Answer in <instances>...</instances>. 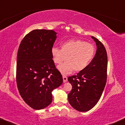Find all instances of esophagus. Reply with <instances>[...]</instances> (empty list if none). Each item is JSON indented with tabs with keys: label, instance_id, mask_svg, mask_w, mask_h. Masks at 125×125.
<instances>
[{
	"label": "esophagus",
	"instance_id": "34e87169",
	"mask_svg": "<svg viewBox=\"0 0 125 125\" xmlns=\"http://www.w3.org/2000/svg\"><path fill=\"white\" fill-rule=\"evenodd\" d=\"M62 78H63V82H64V83H66V82L68 81V77L66 76H65V75H63Z\"/></svg>",
	"mask_w": 125,
	"mask_h": 125
}]
</instances>
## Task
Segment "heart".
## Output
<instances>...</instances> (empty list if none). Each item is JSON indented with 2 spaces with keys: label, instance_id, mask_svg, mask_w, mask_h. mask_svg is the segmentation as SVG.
Wrapping results in <instances>:
<instances>
[{
  "label": "heart",
  "instance_id": "b5f03b06",
  "mask_svg": "<svg viewBox=\"0 0 125 125\" xmlns=\"http://www.w3.org/2000/svg\"><path fill=\"white\" fill-rule=\"evenodd\" d=\"M95 49L93 44L81 40H72L64 42L61 49L57 47L51 50L53 60L56 64H60L66 59L68 62L59 66L62 74L83 71L93 60Z\"/></svg>",
  "mask_w": 125,
  "mask_h": 125
}]
</instances>
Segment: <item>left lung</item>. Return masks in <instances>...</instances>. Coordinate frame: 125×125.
I'll return each mask as SVG.
<instances>
[{"label": "left lung", "mask_w": 125, "mask_h": 125, "mask_svg": "<svg viewBox=\"0 0 125 125\" xmlns=\"http://www.w3.org/2000/svg\"><path fill=\"white\" fill-rule=\"evenodd\" d=\"M92 37L97 47L94 57L85 69L68 77L72 86L68 94V101L73 108L83 112L90 110L96 105L107 80L106 51L100 41Z\"/></svg>", "instance_id": "8db88e82"}]
</instances>
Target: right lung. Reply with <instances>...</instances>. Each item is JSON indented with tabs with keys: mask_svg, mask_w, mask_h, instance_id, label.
<instances>
[{
	"mask_svg": "<svg viewBox=\"0 0 125 125\" xmlns=\"http://www.w3.org/2000/svg\"><path fill=\"white\" fill-rule=\"evenodd\" d=\"M56 34L53 30H34L25 36L18 49L17 86L25 103L36 110L50 105L52 90L63 82L51 53Z\"/></svg>",
	"mask_w": 125,
	"mask_h": 125,
	"instance_id": "add662e5",
	"label": "right lung"
}]
</instances>
